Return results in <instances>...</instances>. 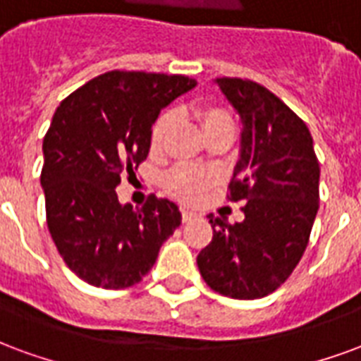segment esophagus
Returning <instances> with one entry per match:
<instances>
[{"label": "esophagus", "instance_id": "obj_1", "mask_svg": "<svg viewBox=\"0 0 361 361\" xmlns=\"http://www.w3.org/2000/svg\"><path fill=\"white\" fill-rule=\"evenodd\" d=\"M180 213H183V221L184 223H188V221H192L194 217H196V213L190 212V209H180Z\"/></svg>", "mask_w": 361, "mask_h": 361}]
</instances>
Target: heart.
<instances>
[{"label":"heart","mask_w":361,"mask_h":361,"mask_svg":"<svg viewBox=\"0 0 361 361\" xmlns=\"http://www.w3.org/2000/svg\"><path fill=\"white\" fill-rule=\"evenodd\" d=\"M196 119H198L200 126L204 134L212 133L215 128L225 125H235L233 123V115L223 109V107H217V105H204V107H198L196 109ZM177 125V113L175 111H165L155 121L154 130H152V146L154 148H161L169 133ZM215 183V177L212 173H207L204 169H198V167H188V165H180V167H175L171 169L165 178H163V184H165V190L169 192L171 196L183 200V202H188V204H194V202H200L204 198L206 190Z\"/></svg>","instance_id":"b5f03b06"}]
</instances>
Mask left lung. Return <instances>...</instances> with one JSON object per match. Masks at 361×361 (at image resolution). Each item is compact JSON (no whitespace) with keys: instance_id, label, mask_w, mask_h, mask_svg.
Returning <instances> with one entry per match:
<instances>
[{"instance_id":"obj_1","label":"left lung","mask_w":361,"mask_h":361,"mask_svg":"<svg viewBox=\"0 0 361 361\" xmlns=\"http://www.w3.org/2000/svg\"><path fill=\"white\" fill-rule=\"evenodd\" d=\"M213 82L240 117L227 198L246 204L242 223L209 217L213 238L196 262L207 286L223 296L264 298L290 277L306 250L319 207V163L306 123L275 94L242 78Z\"/></svg>"}]
</instances>
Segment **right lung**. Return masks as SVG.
Wrapping results in <instances>:
<instances>
[{"mask_svg": "<svg viewBox=\"0 0 361 361\" xmlns=\"http://www.w3.org/2000/svg\"><path fill=\"white\" fill-rule=\"evenodd\" d=\"M194 86L183 75L111 71L55 109L42 146L47 228L84 283L113 290L140 283L180 225L175 202L149 196L134 209L121 204L115 188L148 157L163 107Z\"/></svg>", "mask_w": 361, "mask_h": 361, "instance_id": "1", "label": "right lung"}]
</instances>
